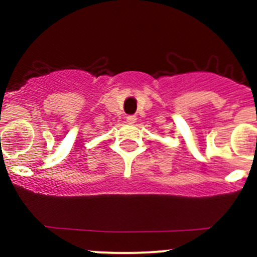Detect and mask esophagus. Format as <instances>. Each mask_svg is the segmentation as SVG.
<instances>
[{"label": "esophagus", "instance_id": "34e87169", "mask_svg": "<svg viewBox=\"0 0 257 257\" xmlns=\"http://www.w3.org/2000/svg\"><path fill=\"white\" fill-rule=\"evenodd\" d=\"M126 121H127V123H135V122H136V117H135V115H127V119H126Z\"/></svg>", "mask_w": 257, "mask_h": 257}]
</instances>
